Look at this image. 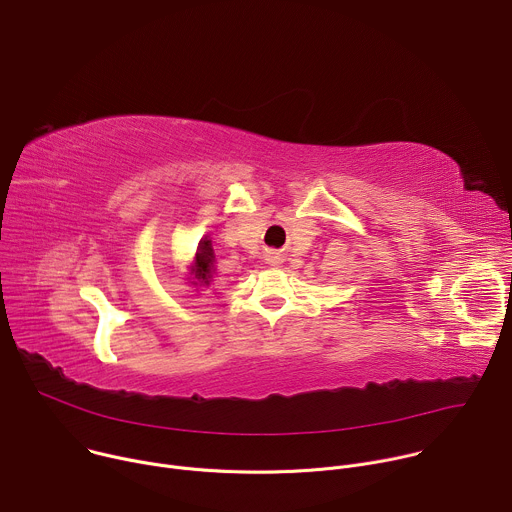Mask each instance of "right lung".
<instances>
[{"mask_svg": "<svg viewBox=\"0 0 512 512\" xmlns=\"http://www.w3.org/2000/svg\"><path fill=\"white\" fill-rule=\"evenodd\" d=\"M212 263H214V251L210 247L208 239H202L198 243V251L194 257V265L190 267V283L194 285H210L212 281Z\"/></svg>", "mask_w": 512, "mask_h": 512, "instance_id": "1", "label": "right lung"}]
</instances>
